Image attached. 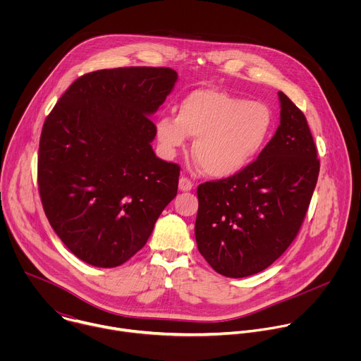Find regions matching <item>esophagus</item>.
<instances>
[{
    "label": "esophagus",
    "mask_w": 361,
    "mask_h": 361,
    "mask_svg": "<svg viewBox=\"0 0 361 361\" xmlns=\"http://www.w3.org/2000/svg\"><path fill=\"white\" fill-rule=\"evenodd\" d=\"M178 188L181 191H191L192 190V183L187 177H181L178 181Z\"/></svg>",
    "instance_id": "1"
}]
</instances>
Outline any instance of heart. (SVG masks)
Masks as SVG:
<instances>
[{"instance_id":"obj_1","label":"heart","mask_w":361,"mask_h":361,"mask_svg":"<svg viewBox=\"0 0 361 361\" xmlns=\"http://www.w3.org/2000/svg\"><path fill=\"white\" fill-rule=\"evenodd\" d=\"M273 110L262 101L200 88L187 94L176 116L157 120V138L170 156L195 138L192 154L202 170L216 178L248 169L267 147L274 131Z\"/></svg>"}]
</instances>
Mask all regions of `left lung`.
I'll return each mask as SVG.
<instances>
[{
    "mask_svg": "<svg viewBox=\"0 0 361 361\" xmlns=\"http://www.w3.org/2000/svg\"><path fill=\"white\" fill-rule=\"evenodd\" d=\"M280 126L244 171L197 188L198 251L217 273L241 279L271 266L295 238L320 161L304 114L281 91Z\"/></svg>",
    "mask_w": 361,
    "mask_h": 361,
    "instance_id": "8db88e82",
    "label": "left lung"
}]
</instances>
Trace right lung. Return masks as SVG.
Masks as SVG:
<instances>
[{"instance_id":"right-lung-1","label":"right lung","mask_w":361,"mask_h":361,"mask_svg":"<svg viewBox=\"0 0 361 361\" xmlns=\"http://www.w3.org/2000/svg\"><path fill=\"white\" fill-rule=\"evenodd\" d=\"M171 68L98 70L77 78L47 117L38 149L45 216L94 267L124 264L177 195L180 167L159 159L149 117L173 91Z\"/></svg>"}]
</instances>
